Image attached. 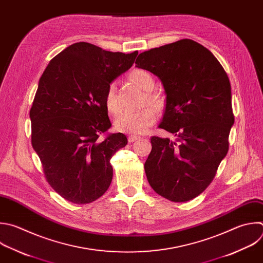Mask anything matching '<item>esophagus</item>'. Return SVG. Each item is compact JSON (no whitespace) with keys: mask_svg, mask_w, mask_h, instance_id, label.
Masks as SVG:
<instances>
[{"mask_svg":"<svg viewBox=\"0 0 263 263\" xmlns=\"http://www.w3.org/2000/svg\"><path fill=\"white\" fill-rule=\"evenodd\" d=\"M139 138H140L139 136H136V135H130V136L128 137V141H129V142H134V141L138 140Z\"/></svg>","mask_w":263,"mask_h":263,"instance_id":"34e87169","label":"esophagus"}]
</instances>
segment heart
I'll return each instance as SVG.
<instances>
[{
    "label": "heart",
    "mask_w": 263,
    "mask_h": 263,
    "mask_svg": "<svg viewBox=\"0 0 263 263\" xmlns=\"http://www.w3.org/2000/svg\"><path fill=\"white\" fill-rule=\"evenodd\" d=\"M129 78L140 89L146 91L143 101L144 105L148 103L156 108L161 107V98L157 94L148 92L155 84L154 77L149 72L143 69H134L130 72ZM104 104L110 115L117 116L120 112V103L117 96V86L115 82L109 83L107 86L104 96ZM154 107L147 106L137 111H127L122 114L115 122L116 130L129 135L143 134L158 120V111Z\"/></svg>",
    "instance_id": "obj_1"
}]
</instances>
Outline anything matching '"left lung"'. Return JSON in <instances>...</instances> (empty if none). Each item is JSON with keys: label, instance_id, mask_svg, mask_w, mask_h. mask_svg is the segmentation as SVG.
Masks as SVG:
<instances>
[{"label": "left lung", "instance_id": "1", "mask_svg": "<svg viewBox=\"0 0 263 263\" xmlns=\"http://www.w3.org/2000/svg\"><path fill=\"white\" fill-rule=\"evenodd\" d=\"M135 64L161 79L166 106L159 128L177 137H151L147 181L170 201H189L209 187L228 152L234 124L229 78L215 55L191 39L143 51Z\"/></svg>", "mask_w": 263, "mask_h": 263}]
</instances>
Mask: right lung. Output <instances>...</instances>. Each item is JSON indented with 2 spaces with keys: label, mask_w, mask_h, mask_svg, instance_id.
<instances>
[{
  "label": "right lung",
  "mask_w": 263,
  "mask_h": 263,
  "mask_svg": "<svg viewBox=\"0 0 263 263\" xmlns=\"http://www.w3.org/2000/svg\"><path fill=\"white\" fill-rule=\"evenodd\" d=\"M137 54L77 42L57 54L39 79L30 110L32 145L46 181L69 202L91 203L110 186V159L128 139L106 133L111 123L104 96Z\"/></svg>",
  "instance_id": "add662e5"
}]
</instances>
